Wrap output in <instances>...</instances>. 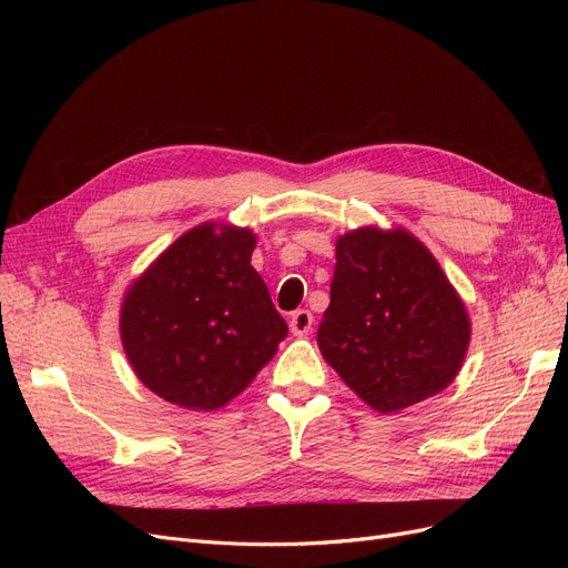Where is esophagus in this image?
<instances>
[{"label": "esophagus", "instance_id": "esophagus-1", "mask_svg": "<svg viewBox=\"0 0 568 568\" xmlns=\"http://www.w3.org/2000/svg\"><path fill=\"white\" fill-rule=\"evenodd\" d=\"M288 326L291 332H294L296 336H303L313 329V313L311 311H296L294 315L288 317Z\"/></svg>", "mask_w": 568, "mask_h": 568}]
</instances>
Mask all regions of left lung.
<instances>
[{
	"label": "left lung",
	"instance_id": "1",
	"mask_svg": "<svg viewBox=\"0 0 568 568\" xmlns=\"http://www.w3.org/2000/svg\"><path fill=\"white\" fill-rule=\"evenodd\" d=\"M471 322L438 261L415 234L359 227L338 236L322 357L372 409L400 412L448 388Z\"/></svg>",
	"mask_w": 568,
	"mask_h": 568
}]
</instances>
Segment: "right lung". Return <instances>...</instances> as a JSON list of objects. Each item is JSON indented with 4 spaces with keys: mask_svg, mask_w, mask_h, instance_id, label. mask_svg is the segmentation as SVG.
<instances>
[{
    "mask_svg": "<svg viewBox=\"0 0 568 568\" xmlns=\"http://www.w3.org/2000/svg\"><path fill=\"white\" fill-rule=\"evenodd\" d=\"M253 248L251 230L203 222L125 291L120 338L136 379L159 398L217 409L277 353L288 326L251 265Z\"/></svg>",
    "mask_w": 568,
    "mask_h": 568,
    "instance_id": "obj_1",
    "label": "right lung"
}]
</instances>
